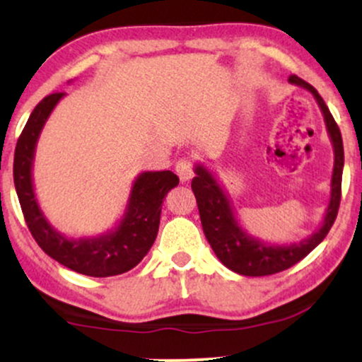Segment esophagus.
<instances>
[{"mask_svg":"<svg viewBox=\"0 0 362 362\" xmlns=\"http://www.w3.org/2000/svg\"><path fill=\"white\" fill-rule=\"evenodd\" d=\"M175 170H177V175L180 177L182 182L189 180V178H192V175H194V163H192V160H190V158H187V156L180 158V160L177 161Z\"/></svg>","mask_w":362,"mask_h":362,"instance_id":"esophagus-1","label":"esophagus"}]
</instances>
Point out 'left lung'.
Here are the masks:
<instances>
[{
    "label": "left lung",
    "mask_w": 362,
    "mask_h": 362,
    "mask_svg": "<svg viewBox=\"0 0 362 362\" xmlns=\"http://www.w3.org/2000/svg\"><path fill=\"white\" fill-rule=\"evenodd\" d=\"M289 83L308 90L317 100L323 119H325L327 132L330 136L332 146H334V172L330 182V202L325 211L322 226L308 238L296 243L288 245H271L265 243L255 236L248 235L247 231L236 221L233 206L224 189L216 180L213 172H209L204 165H195V177L192 178V190L197 201L199 214L204 235L213 248L216 257L226 265L230 271L240 276H271V274L286 271L294 264L305 259L308 253L323 242L332 224L337 218L340 206V185H342V170H344V144L340 136L339 126L332 117L330 110L320 97L318 91L303 81L298 76H289Z\"/></svg>",
    "instance_id": "1"
}]
</instances>
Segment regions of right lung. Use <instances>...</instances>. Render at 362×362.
Masks as SVG:
<instances>
[{
	"mask_svg": "<svg viewBox=\"0 0 362 362\" xmlns=\"http://www.w3.org/2000/svg\"><path fill=\"white\" fill-rule=\"evenodd\" d=\"M66 93H51L39 102L25 124L15 148L13 180L25 223L39 247L64 267L91 277L119 276L143 260L155 243L160 226L161 204L178 177L170 170L143 172L132 184L131 194L117 226L107 233L88 238H68L47 221L34 190L35 146L44 124Z\"/></svg>",
	"mask_w": 362,
	"mask_h": 362,
	"instance_id": "right-lung-1",
	"label": "right lung"
}]
</instances>
